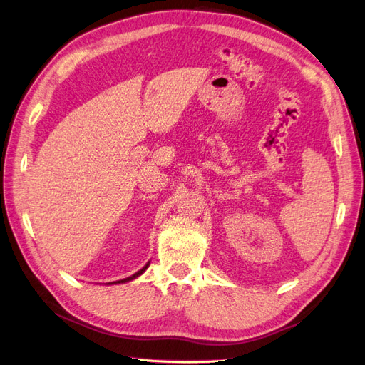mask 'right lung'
<instances>
[{"label":"right lung","mask_w":365,"mask_h":365,"mask_svg":"<svg viewBox=\"0 0 365 365\" xmlns=\"http://www.w3.org/2000/svg\"><path fill=\"white\" fill-rule=\"evenodd\" d=\"M149 264H150V262H147L141 270H138L135 274H132V277H129V278H124V279H120V281H115V282H109V284H123V282H129V281H132V279H135V278L140 277V274H143V273L147 270V267H149Z\"/></svg>","instance_id":"add662e5"}]
</instances>
